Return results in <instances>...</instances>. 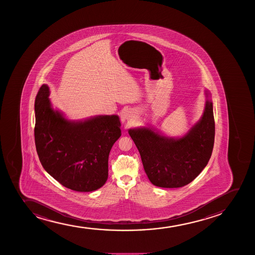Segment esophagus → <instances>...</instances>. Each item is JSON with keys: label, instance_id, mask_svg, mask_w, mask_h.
Segmentation results:
<instances>
[{"label": "esophagus", "instance_id": "1", "mask_svg": "<svg viewBox=\"0 0 255 255\" xmlns=\"http://www.w3.org/2000/svg\"><path fill=\"white\" fill-rule=\"evenodd\" d=\"M125 117H126V118H128H128H130V117H132V116H131V114H128V113H127V114H125Z\"/></svg>", "mask_w": 255, "mask_h": 255}]
</instances>
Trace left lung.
Wrapping results in <instances>:
<instances>
[{
  "label": "left lung",
  "instance_id": "left-lung-1",
  "mask_svg": "<svg viewBox=\"0 0 255 255\" xmlns=\"http://www.w3.org/2000/svg\"><path fill=\"white\" fill-rule=\"evenodd\" d=\"M205 94L203 114L182 137H168L149 127L129 129L143 169L155 186H185L207 166L214 149L215 123L210 93L205 90Z\"/></svg>",
  "mask_w": 255,
  "mask_h": 255
}]
</instances>
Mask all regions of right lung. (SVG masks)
<instances>
[{
	"label": "right lung",
	"instance_id": "obj_1",
	"mask_svg": "<svg viewBox=\"0 0 255 255\" xmlns=\"http://www.w3.org/2000/svg\"><path fill=\"white\" fill-rule=\"evenodd\" d=\"M49 87L41 86L35 101V143L42 167L65 187L80 192L98 190L108 179V159L120 138L117 115L69 120L54 110Z\"/></svg>",
	"mask_w": 255,
	"mask_h": 255
}]
</instances>
